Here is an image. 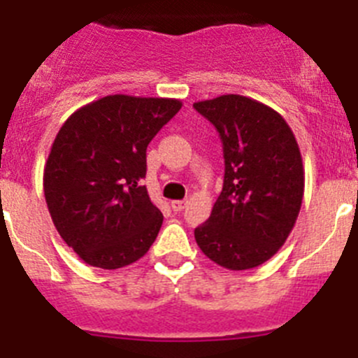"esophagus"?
I'll list each match as a JSON object with an SVG mask.
<instances>
[{
  "label": "esophagus",
  "instance_id": "1",
  "mask_svg": "<svg viewBox=\"0 0 358 358\" xmlns=\"http://www.w3.org/2000/svg\"><path fill=\"white\" fill-rule=\"evenodd\" d=\"M172 210L176 211V213H179V211H182L186 208V201H172Z\"/></svg>",
  "mask_w": 358,
  "mask_h": 358
}]
</instances>
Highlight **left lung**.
I'll return each mask as SVG.
<instances>
[{"instance_id":"8db88e82","label":"left lung","mask_w":358,"mask_h":358,"mask_svg":"<svg viewBox=\"0 0 358 358\" xmlns=\"http://www.w3.org/2000/svg\"><path fill=\"white\" fill-rule=\"evenodd\" d=\"M217 129L224 185L195 227L201 251L231 271L252 268L285 243L301 210L305 172L292 131L276 110L240 94L194 103Z\"/></svg>"}]
</instances>
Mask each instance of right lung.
Masks as SVG:
<instances>
[{"label": "right lung", "mask_w": 358, "mask_h": 358, "mask_svg": "<svg viewBox=\"0 0 358 358\" xmlns=\"http://www.w3.org/2000/svg\"><path fill=\"white\" fill-rule=\"evenodd\" d=\"M181 106L173 98L110 94L61 127L44 166V197L59 235L85 264L125 267L154 243L163 213L141 186L147 147Z\"/></svg>", "instance_id": "obj_1"}]
</instances>
